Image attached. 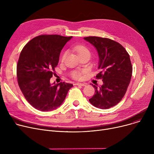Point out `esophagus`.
Wrapping results in <instances>:
<instances>
[{"mask_svg":"<svg viewBox=\"0 0 154 154\" xmlns=\"http://www.w3.org/2000/svg\"><path fill=\"white\" fill-rule=\"evenodd\" d=\"M74 85H79V86H82V87H84L86 85L85 84H83V83H75Z\"/></svg>","mask_w":154,"mask_h":154,"instance_id":"34e87169","label":"esophagus"}]
</instances>
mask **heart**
<instances>
[{
	"label": "heart",
	"mask_w": 154,
	"mask_h": 154,
	"mask_svg": "<svg viewBox=\"0 0 154 154\" xmlns=\"http://www.w3.org/2000/svg\"><path fill=\"white\" fill-rule=\"evenodd\" d=\"M72 50L74 51L75 52H76L79 56L80 57H81L85 55H90V52L88 51V48L83 45H77L72 47ZM67 55V52H65L62 54L61 57V60L63 61L65 58H66V56ZM72 76L74 79H79L81 77V73L78 71H74L72 73Z\"/></svg>",
	"instance_id": "1"
}]
</instances>
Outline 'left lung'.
<instances>
[{"instance_id":"obj_1","label":"left lung","mask_w":154,"mask_h":154,"mask_svg":"<svg viewBox=\"0 0 154 154\" xmlns=\"http://www.w3.org/2000/svg\"><path fill=\"white\" fill-rule=\"evenodd\" d=\"M84 38L98 52L100 72L96 78L103 81L99 87L93 85L95 94L89 102L101 109L114 107L122 99L131 82L132 67L130 56L125 48L115 40L95 36Z\"/></svg>"}]
</instances>
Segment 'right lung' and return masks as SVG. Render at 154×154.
<instances>
[{
  "mask_svg": "<svg viewBox=\"0 0 154 154\" xmlns=\"http://www.w3.org/2000/svg\"><path fill=\"white\" fill-rule=\"evenodd\" d=\"M59 35H41L23 47L17 65L19 86L24 97L35 109L48 112L58 108L66 97L72 84L52 85L60 52L72 38Z\"/></svg>",
  "mask_w": 154,
  "mask_h": 154,
  "instance_id": "obj_1",
  "label": "right lung"
}]
</instances>
